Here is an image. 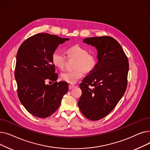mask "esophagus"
<instances>
[{"mask_svg": "<svg viewBox=\"0 0 150 150\" xmlns=\"http://www.w3.org/2000/svg\"><path fill=\"white\" fill-rule=\"evenodd\" d=\"M74 87H75L74 85H72V84H69V89H73Z\"/></svg>", "mask_w": 150, "mask_h": 150, "instance_id": "esophagus-1", "label": "esophagus"}]
</instances>
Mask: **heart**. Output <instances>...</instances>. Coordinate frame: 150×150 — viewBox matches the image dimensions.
I'll return each mask as SVG.
<instances>
[{
    "instance_id": "1",
    "label": "heart",
    "mask_w": 150,
    "mask_h": 150,
    "mask_svg": "<svg viewBox=\"0 0 150 150\" xmlns=\"http://www.w3.org/2000/svg\"><path fill=\"white\" fill-rule=\"evenodd\" d=\"M68 58L76 59L75 68L72 71H66L61 74V79L70 84H75L83 75L85 72H89L95 67L97 59L95 55L88 53V50L79 45H75L69 47L67 50ZM52 61L54 66L59 69L64 67L67 58L59 50H55L52 54Z\"/></svg>"
}]
</instances>
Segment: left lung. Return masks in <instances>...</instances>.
I'll return each mask as SVG.
<instances>
[{"label":"left lung","mask_w":150,"mask_h":150,"mask_svg":"<svg viewBox=\"0 0 150 150\" xmlns=\"http://www.w3.org/2000/svg\"><path fill=\"white\" fill-rule=\"evenodd\" d=\"M83 42L96 47L98 62L80 84L82 94L78 105L86 118L96 121L111 112L124 95L129 63L121 45L112 37L87 38Z\"/></svg>","instance_id":"8db88e82"}]
</instances>
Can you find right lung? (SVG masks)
<instances>
[{"label": "right lung", "instance_id": "right-lung-1", "mask_svg": "<svg viewBox=\"0 0 150 150\" xmlns=\"http://www.w3.org/2000/svg\"><path fill=\"white\" fill-rule=\"evenodd\" d=\"M68 40L38 33L27 39L19 48L14 73L18 95L27 111L35 117L46 118L53 114L69 91L67 82H57L58 75L52 61L53 52ZM47 81L55 82L49 85Z\"/></svg>", "mask_w": 150, "mask_h": 150}]
</instances>
